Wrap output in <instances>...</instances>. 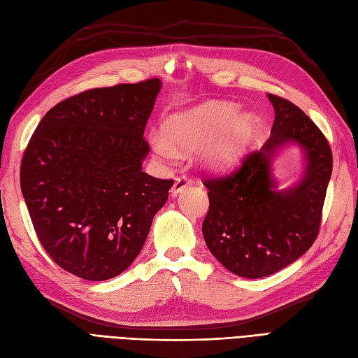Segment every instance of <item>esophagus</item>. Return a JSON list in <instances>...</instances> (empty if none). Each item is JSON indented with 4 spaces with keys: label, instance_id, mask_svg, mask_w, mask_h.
<instances>
[{
    "label": "esophagus",
    "instance_id": "esophagus-1",
    "mask_svg": "<svg viewBox=\"0 0 358 358\" xmlns=\"http://www.w3.org/2000/svg\"><path fill=\"white\" fill-rule=\"evenodd\" d=\"M191 185V180L187 179L185 176H179L175 179V183H173V188H171V194L173 196H178L183 189L188 188Z\"/></svg>",
    "mask_w": 358,
    "mask_h": 358
}]
</instances>
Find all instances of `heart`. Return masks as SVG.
<instances>
[{
  "label": "heart",
  "instance_id": "1",
  "mask_svg": "<svg viewBox=\"0 0 358 358\" xmlns=\"http://www.w3.org/2000/svg\"><path fill=\"white\" fill-rule=\"evenodd\" d=\"M259 131L252 113L239 116V107L225 101H208L167 116L162 133L150 134L155 155L164 161L178 157V149H200L201 161L209 167H225L239 162Z\"/></svg>",
  "mask_w": 358,
  "mask_h": 358
}]
</instances>
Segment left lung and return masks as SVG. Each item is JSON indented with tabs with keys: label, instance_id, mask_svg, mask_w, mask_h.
Returning a JSON list of instances; mask_svg holds the SVG:
<instances>
[{
	"label": "left lung",
	"instance_id": "1",
	"mask_svg": "<svg viewBox=\"0 0 358 358\" xmlns=\"http://www.w3.org/2000/svg\"><path fill=\"white\" fill-rule=\"evenodd\" d=\"M267 96L275 122L263 148L230 175L203 180L209 189L204 242L227 270L249 279L279 272L315 242L333 169L331 149L320 128L296 104ZM288 144L302 149L306 169L294 186L280 190L271 164Z\"/></svg>",
	"mask_w": 358,
	"mask_h": 358
}]
</instances>
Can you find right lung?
<instances>
[{
	"mask_svg": "<svg viewBox=\"0 0 358 358\" xmlns=\"http://www.w3.org/2000/svg\"><path fill=\"white\" fill-rule=\"evenodd\" d=\"M159 90L149 79L70 96L43 116L25 149L20 189L38 241L82 279L122 273L169 199L173 180L142 170Z\"/></svg>",
	"mask_w": 358,
	"mask_h": 358,
	"instance_id": "obj_1",
	"label": "right lung"
}]
</instances>
